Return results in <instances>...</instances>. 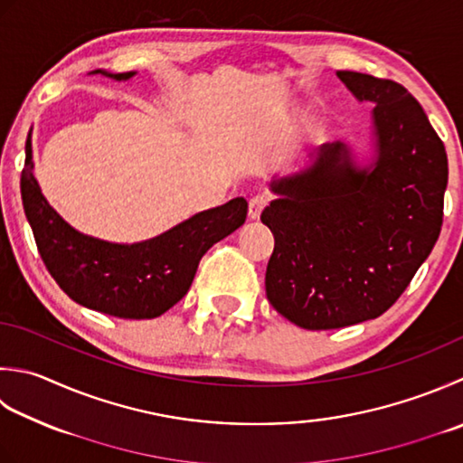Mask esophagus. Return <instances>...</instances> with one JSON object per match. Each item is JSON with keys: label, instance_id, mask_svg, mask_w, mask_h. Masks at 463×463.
I'll use <instances>...</instances> for the list:
<instances>
[{"label": "esophagus", "instance_id": "1", "mask_svg": "<svg viewBox=\"0 0 463 463\" xmlns=\"http://www.w3.org/2000/svg\"><path fill=\"white\" fill-rule=\"evenodd\" d=\"M269 204V198L265 194H259V196H252L250 203H249V219L250 221H257L260 213L265 211V206Z\"/></svg>", "mask_w": 463, "mask_h": 463}]
</instances>
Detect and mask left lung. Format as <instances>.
Here are the masks:
<instances>
[{"label": "left lung", "instance_id": "left-lung-1", "mask_svg": "<svg viewBox=\"0 0 463 463\" xmlns=\"http://www.w3.org/2000/svg\"><path fill=\"white\" fill-rule=\"evenodd\" d=\"M373 108L375 156L323 144L313 165L275 178L260 221L275 237L267 298L303 329H341L383 315L430 257L443 221L448 154L407 90L393 80L337 71Z\"/></svg>", "mask_w": 463, "mask_h": 463}]
</instances>
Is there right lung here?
<instances>
[{
  "label": "right lung",
  "mask_w": 463,
  "mask_h": 463,
  "mask_svg": "<svg viewBox=\"0 0 463 463\" xmlns=\"http://www.w3.org/2000/svg\"><path fill=\"white\" fill-rule=\"evenodd\" d=\"M94 74L130 80L134 71L108 74L96 70ZM22 201L40 257L61 291L81 307L120 319H154L175 307L193 285L204 252L237 231L249 211L244 198H232L144 242L118 244L88 237L45 201L33 176L30 136Z\"/></svg>",
  "instance_id": "obj_1"
}]
</instances>
